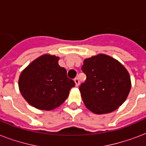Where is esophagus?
<instances>
[{"instance_id":"esophagus-1","label":"esophagus","mask_w":146,"mask_h":146,"mask_svg":"<svg viewBox=\"0 0 146 146\" xmlns=\"http://www.w3.org/2000/svg\"><path fill=\"white\" fill-rule=\"evenodd\" d=\"M74 81H75L76 86H79V84H80V80H79V78L76 77L75 79H74Z\"/></svg>"}]
</instances>
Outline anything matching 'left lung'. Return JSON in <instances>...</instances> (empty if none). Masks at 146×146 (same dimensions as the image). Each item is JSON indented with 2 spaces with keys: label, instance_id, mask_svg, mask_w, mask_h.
<instances>
[{
  "label": "left lung",
  "instance_id": "1",
  "mask_svg": "<svg viewBox=\"0 0 146 146\" xmlns=\"http://www.w3.org/2000/svg\"><path fill=\"white\" fill-rule=\"evenodd\" d=\"M82 70L86 80L79 89L85 105L93 113L112 112L127 99L131 88L130 77L117 60L98 54L85 60Z\"/></svg>",
  "mask_w": 146,
  "mask_h": 146
}]
</instances>
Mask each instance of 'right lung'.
Masks as SVG:
<instances>
[{
  "instance_id": "1",
  "label": "right lung",
  "mask_w": 146,
  "mask_h": 146,
  "mask_svg": "<svg viewBox=\"0 0 146 146\" xmlns=\"http://www.w3.org/2000/svg\"><path fill=\"white\" fill-rule=\"evenodd\" d=\"M59 57L44 54L31 63L20 74L19 91L26 102L40 110L50 111L68 97L75 82L59 66Z\"/></svg>"
}]
</instances>
